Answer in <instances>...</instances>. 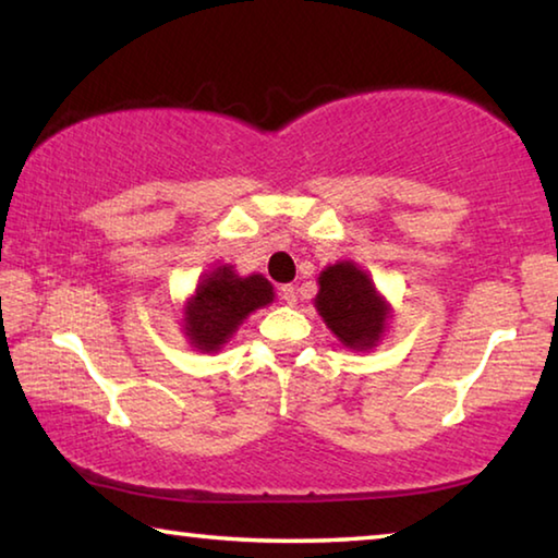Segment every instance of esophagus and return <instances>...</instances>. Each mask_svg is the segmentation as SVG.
Wrapping results in <instances>:
<instances>
[{
  "label": "esophagus",
  "mask_w": 558,
  "mask_h": 558,
  "mask_svg": "<svg viewBox=\"0 0 558 558\" xmlns=\"http://www.w3.org/2000/svg\"><path fill=\"white\" fill-rule=\"evenodd\" d=\"M280 298L286 300V302H295L298 300V290H295V286H292V282H286V286H280Z\"/></svg>",
  "instance_id": "34e87169"
}]
</instances>
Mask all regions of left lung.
Segmentation results:
<instances>
[{"label":"left lung","mask_w":558,"mask_h":558,"mask_svg":"<svg viewBox=\"0 0 558 558\" xmlns=\"http://www.w3.org/2000/svg\"><path fill=\"white\" fill-rule=\"evenodd\" d=\"M315 307L339 342L352 349L374 347L389 317V307L376 295L369 276L354 263H337L323 270Z\"/></svg>","instance_id":"left-lung-1"}]
</instances>
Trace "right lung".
<instances>
[{"instance_id":"1","label":"right lung","mask_w":558,"mask_h":558,"mask_svg":"<svg viewBox=\"0 0 558 558\" xmlns=\"http://www.w3.org/2000/svg\"><path fill=\"white\" fill-rule=\"evenodd\" d=\"M272 302V286L263 276L239 278L231 266L204 276L186 305V335L194 347L216 352L253 310Z\"/></svg>"}]
</instances>
